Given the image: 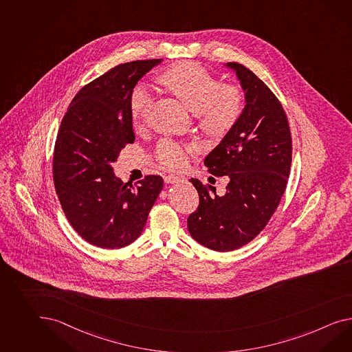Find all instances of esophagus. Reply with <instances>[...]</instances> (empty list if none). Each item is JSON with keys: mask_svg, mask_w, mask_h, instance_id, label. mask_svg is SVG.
<instances>
[{"mask_svg": "<svg viewBox=\"0 0 352 352\" xmlns=\"http://www.w3.org/2000/svg\"><path fill=\"white\" fill-rule=\"evenodd\" d=\"M164 181H166L167 184H179V182L185 181V179H184L182 176H179V175H167V176L164 177Z\"/></svg>", "mask_w": 352, "mask_h": 352, "instance_id": "esophagus-1", "label": "esophagus"}]
</instances>
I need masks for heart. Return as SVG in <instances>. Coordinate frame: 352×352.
I'll return each instance as SVG.
<instances>
[{"mask_svg": "<svg viewBox=\"0 0 352 352\" xmlns=\"http://www.w3.org/2000/svg\"><path fill=\"white\" fill-rule=\"evenodd\" d=\"M161 80L190 111L195 112L199 126L210 135H225L243 115L241 91L234 85L221 84L199 63H177L163 72ZM152 103L149 89L145 85H136L130 97V112L135 126L144 121ZM155 157L163 166L179 168L186 163L188 151L166 139L157 146Z\"/></svg>", "mask_w": 352, "mask_h": 352, "instance_id": "b5f03b06", "label": "heart"}]
</instances>
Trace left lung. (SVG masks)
<instances>
[{
	"label": "left lung",
	"mask_w": 352,
	"mask_h": 352,
	"mask_svg": "<svg viewBox=\"0 0 352 352\" xmlns=\"http://www.w3.org/2000/svg\"><path fill=\"white\" fill-rule=\"evenodd\" d=\"M240 80L243 115L204 164L214 176H227L226 192L198 179V209L188 218L191 237L216 252H232L261 234L280 204L289 179L292 139L280 100L243 65L227 63Z\"/></svg>",
	"instance_id": "left-lung-1"
}]
</instances>
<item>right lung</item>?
Instances as JSON below:
<instances>
[{
  "instance_id": "1",
  "label": "right lung",
  "mask_w": 352,
  "mask_h": 352,
  "mask_svg": "<svg viewBox=\"0 0 352 352\" xmlns=\"http://www.w3.org/2000/svg\"><path fill=\"white\" fill-rule=\"evenodd\" d=\"M161 63H122L82 87L57 133L54 189L72 228L98 248L120 249L134 243L162 190L161 176L149 175L131 185L116 177L111 166L135 140L131 91Z\"/></svg>"
}]
</instances>
